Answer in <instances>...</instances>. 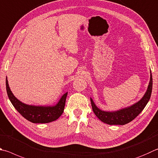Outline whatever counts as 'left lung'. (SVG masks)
I'll return each mask as SVG.
<instances>
[{
	"label": "left lung",
	"instance_id": "1",
	"mask_svg": "<svg viewBox=\"0 0 158 158\" xmlns=\"http://www.w3.org/2000/svg\"><path fill=\"white\" fill-rule=\"evenodd\" d=\"M153 87V79L151 72V79L147 93L139 102L136 103L131 107L122 109L116 112H105L97 108L94 104L93 99H90L92 108L95 115L102 122L110 125H124L131 122L141 113L151 98Z\"/></svg>",
	"mask_w": 158,
	"mask_h": 158
}]
</instances>
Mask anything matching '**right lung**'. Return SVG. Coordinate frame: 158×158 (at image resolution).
I'll use <instances>...</instances> for the list:
<instances>
[{
	"mask_svg": "<svg viewBox=\"0 0 158 158\" xmlns=\"http://www.w3.org/2000/svg\"><path fill=\"white\" fill-rule=\"evenodd\" d=\"M6 90L8 97L16 110L28 121L32 123H49L55 121L64 110L68 93H65L55 106H34L23 104L17 99L10 90L6 79Z\"/></svg>",
	"mask_w": 158,
	"mask_h": 158,
	"instance_id": "add662e5",
	"label": "right lung"
}]
</instances>
